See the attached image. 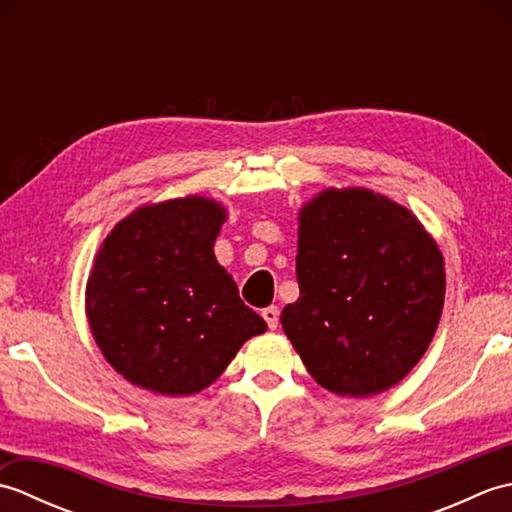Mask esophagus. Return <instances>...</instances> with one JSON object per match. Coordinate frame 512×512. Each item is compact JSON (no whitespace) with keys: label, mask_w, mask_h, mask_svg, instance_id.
Segmentation results:
<instances>
[{"label":"esophagus","mask_w":512,"mask_h":512,"mask_svg":"<svg viewBox=\"0 0 512 512\" xmlns=\"http://www.w3.org/2000/svg\"><path fill=\"white\" fill-rule=\"evenodd\" d=\"M262 317H264V321L268 323V328L270 330H275L277 325H279V308L277 306H270V308H264V312H262Z\"/></svg>","instance_id":"esophagus-1"}]
</instances>
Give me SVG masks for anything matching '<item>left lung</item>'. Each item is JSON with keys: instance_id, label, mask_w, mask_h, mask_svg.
I'll list each match as a JSON object with an SVG mask.
<instances>
[{"instance_id": "8db88e82", "label": "left lung", "mask_w": 512, "mask_h": 512, "mask_svg": "<svg viewBox=\"0 0 512 512\" xmlns=\"http://www.w3.org/2000/svg\"><path fill=\"white\" fill-rule=\"evenodd\" d=\"M299 222V299L281 312L284 332L321 387L380 394L436 334L440 250L405 206L367 189L323 191Z\"/></svg>"}]
</instances>
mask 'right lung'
I'll use <instances>...</instances> for the list:
<instances>
[{
    "label": "right lung",
    "mask_w": 512,
    "mask_h": 512,
    "mask_svg": "<svg viewBox=\"0 0 512 512\" xmlns=\"http://www.w3.org/2000/svg\"><path fill=\"white\" fill-rule=\"evenodd\" d=\"M224 209L204 198L143 206L107 235L88 279V319L129 383L165 396L209 387L266 321L217 264Z\"/></svg>",
    "instance_id": "1"
}]
</instances>
